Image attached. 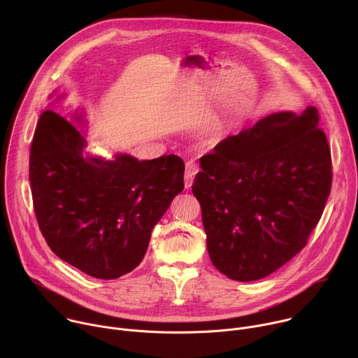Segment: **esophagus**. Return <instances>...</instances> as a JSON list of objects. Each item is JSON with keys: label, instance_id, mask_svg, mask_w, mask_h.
<instances>
[{"label": "esophagus", "instance_id": "obj_1", "mask_svg": "<svg viewBox=\"0 0 358 358\" xmlns=\"http://www.w3.org/2000/svg\"><path fill=\"white\" fill-rule=\"evenodd\" d=\"M199 171V167L195 162H188L185 164V176H184V180H185V188H189L192 185V181H194V177L196 176V173Z\"/></svg>", "mask_w": 358, "mask_h": 358}]
</instances>
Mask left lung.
Here are the masks:
<instances>
[{
  "label": "left lung",
  "mask_w": 358,
  "mask_h": 358,
  "mask_svg": "<svg viewBox=\"0 0 358 358\" xmlns=\"http://www.w3.org/2000/svg\"><path fill=\"white\" fill-rule=\"evenodd\" d=\"M319 112H280L220 141L199 159V201L213 265L252 282L308 243L331 189V155Z\"/></svg>",
  "instance_id": "left-lung-1"
}]
</instances>
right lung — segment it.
<instances>
[{"instance_id": "add662e5", "label": "right lung", "mask_w": 358, "mask_h": 358, "mask_svg": "<svg viewBox=\"0 0 358 358\" xmlns=\"http://www.w3.org/2000/svg\"><path fill=\"white\" fill-rule=\"evenodd\" d=\"M85 147L66 119L42 112L29 155L34 210L57 257L96 279H117L143 261L152 228L184 188L185 167L174 155L106 160Z\"/></svg>"}]
</instances>
